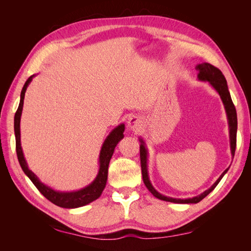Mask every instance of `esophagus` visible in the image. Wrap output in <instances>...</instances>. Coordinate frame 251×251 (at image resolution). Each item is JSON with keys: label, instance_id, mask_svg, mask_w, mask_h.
Masks as SVG:
<instances>
[{"label": "esophagus", "instance_id": "1", "mask_svg": "<svg viewBox=\"0 0 251 251\" xmlns=\"http://www.w3.org/2000/svg\"><path fill=\"white\" fill-rule=\"evenodd\" d=\"M127 126L130 130L134 132H138L142 127V119L139 116H132L127 120Z\"/></svg>", "mask_w": 251, "mask_h": 251}]
</instances>
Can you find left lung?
<instances>
[{
	"mask_svg": "<svg viewBox=\"0 0 251 251\" xmlns=\"http://www.w3.org/2000/svg\"><path fill=\"white\" fill-rule=\"evenodd\" d=\"M196 69L198 70V79L202 81H208L211 87L214 88L217 92L219 93L220 97L223 101L224 108L227 114V119H228V126H229V138H230V151H231V155L232 157L234 156V151H235V146H237V128H238V119H237V111H235L234 104L231 100L230 93L228 91V87H227V81L224 77L223 73L220 71L218 68L215 66H212L208 63H202L199 64L196 67ZM141 142L140 144V163H141V173H142V179L144 184H146L147 188L151 193L156 198L163 200V201H168V202H173V203H182V204H189V203H198L202 199H204L210 192H212L215 189V187L218 185V183L221 179L223 178L224 175L228 171V169H226L221 176L219 177V179L212 184L208 189H206L204 193L201 195L194 197V198H188V199H176V198H171V197H166L161 195L160 193H158L156 189L151 185L150 178H149V174H148V151L146 149V143L142 139H139Z\"/></svg>",
	"mask_w": 251,
	"mask_h": 251,
	"instance_id": "obj_1",
	"label": "left lung"
}]
</instances>
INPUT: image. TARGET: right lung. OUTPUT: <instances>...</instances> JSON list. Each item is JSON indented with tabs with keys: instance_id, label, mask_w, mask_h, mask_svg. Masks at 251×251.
I'll return each instance as SVG.
<instances>
[{
	"instance_id": "add662e5",
	"label": "right lung",
	"mask_w": 251,
	"mask_h": 251,
	"mask_svg": "<svg viewBox=\"0 0 251 251\" xmlns=\"http://www.w3.org/2000/svg\"><path fill=\"white\" fill-rule=\"evenodd\" d=\"M33 77L34 75L30 76L26 80L24 87H23L22 92H21V100H20L19 108L16 112V115H14L16 149H17V155H18L20 165L23 172H24L28 176V178L32 181V183L35 185L37 189H39L41 194L45 197V198H47L49 201H51L53 204H55L57 206L64 207V208H76L80 206H85V205L100 198L102 191L105 187V184H107L109 163L112 158V155L114 153V150H115V147L117 146V143L124 138L125 125L121 124L118 126H116L109 134L107 139L104 140L100 150V170H98L97 176L92 183L76 192L54 191V189H52L51 187L42 183L40 179L36 177V175L29 170L27 162L25 160L24 154H23L22 147H21L20 123H21V115L23 111V104H24V97H25L27 87L29 86V83L31 82Z\"/></svg>"
}]
</instances>
